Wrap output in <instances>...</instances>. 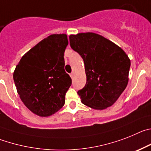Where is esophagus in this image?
<instances>
[{
    "instance_id": "esophagus-1",
    "label": "esophagus",
    "mask_w": 151,
    "mask_h": 151,
    "mask_svg": "<svg viewBox=\"0 0 151 151\" xmlns=\"http://www.w3.org/2000/svg\"><path fill=\"white\" fill-rule=\"evenodd\" d=\"M70 77L73 79V77H74V73H70Z\"/></svg>"
}]
</instances>
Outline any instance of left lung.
<instances>
[{
  "instance_id": "left-lung-1",
  "label": "left lung",
  "mask_w": 151,
  "mask_h": 151,
  "mask_svg": "<svg viewBox=\"0 0 151 151\" xmlns=\"http://www.w3.org/2000/svg\"><path fill=\"white\" fill-rule=\"evenodd\" d=\"M70 47L83 59L86 83L77 93L83 104L103 110L112 105L128 84L130 62L119 47L95 33L70 35Z\"/></svg>"
}]
</instances>
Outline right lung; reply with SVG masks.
<instances>
[{"instance_id":"right-lung-1","label":"right lung","mask_w":151,"mask_h":151,"mask_svg":"<svg viewBox=\"0 0 151 151\" xmlns=\"http://www.w3.org/2000/svg\"><path fill=\"white\" fill-rule=\"evenodd\" d=\"M68 44L66 35H50L23 55L15 69L13 80L20 99L38 116H50L65 104L72 83L64 69Z\"/></svg>"}]
</instances>
